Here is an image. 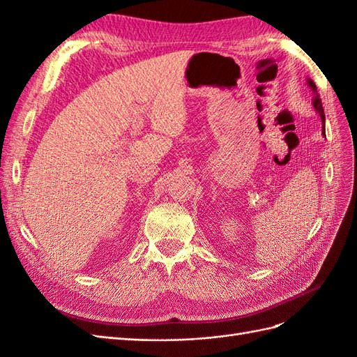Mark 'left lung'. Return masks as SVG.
Wrapping results in <instances>:
<instances>
[{
    "label": "left lung",
    "instance_id": "left-lung-1",
    "mask_svg": "<svg viewBox=\"0 0 357 357\" xmlns=\"http://www.w3.org/2000/svg\"><path fill=\"white\" fill-rule=\"evenodd\" d=\"M307 85H309V87L312 89V91H313V107L316 109V112L321 115V119H322V134L325 136V112H324V107H322V100H321V97H319L316 84L312 79H307Z\"/></svg>",
    "mask_w": 357,
    "mask_h": 357
}]
</instances>
